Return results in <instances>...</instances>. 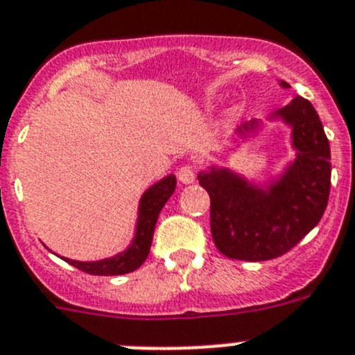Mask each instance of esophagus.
I'll use <instances>...</instances> for the list:
<instances>
[{
  "mask_svg": "<svg viewBox=\"0 0 355 355\" xmlns=\"http://www.w3.org/2000/svg\"><path fill=\"white\" fill-rule=\"evenodd\" d=\"M194 178H196V173H194L193 166H182L178 170V180L182 184H193Z\"/></svg>",
  "mask_w": 355,
  "mask_h": 355,
  "instance_id": "34e87169",
  "label": "esophagus"
}]
</instances>
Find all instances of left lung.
Instances as JSON below:
<instances>
[{
    "label": "left lung",
    "mask_w": 355,
    "mask_h": 355,
    "mask_svg": "<svg viewBox=\"0 0 355 355\" xmlns=\"http://www.w3.org/2000/svg\"><path fill=\"white\" fill-rule=\"evenodd\" d=\"M281 88H290L279 81ZM265 122L285 123L295 157L277 175L251 180L226 166H209L198 173L210 196V232L216 248L232 260L263 261L285 254L322 219L331 189V148L320 118L306 98L295 97ZM263 120L235 130L233 152L257 139Z\"/></svg>",
    "instance_id": "left-lung-1"
}]
</instances>
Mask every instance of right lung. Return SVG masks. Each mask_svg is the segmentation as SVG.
<instances>
[{"instance_id":"obj_1","label":"right lung","mask_w":355,"mask_h":355,"mask_svg":"<svg viewBox=\"0 0 355 355\" xmlns=\"http://www.w3.org/2000/svg\"><path fill=\"white\" fill-rule=\"evenodd\" d=\"M175 187H177V177L168 175V177L150 185L148 189L141 194L136 226H134V237L123 251L110 258L94 261H79L65 257L60 258L69 261L70 265H74L76 269L94 274V276H120V274H127L139 269L150 253V245H152V239H154V230L155 225H157L159 214H161L162 207L166 205V201L170 200L171 194L175 193Z\"/></svg>"}]
</instances>
